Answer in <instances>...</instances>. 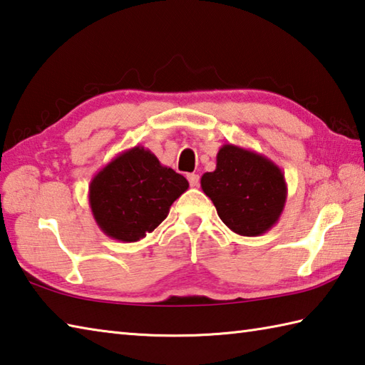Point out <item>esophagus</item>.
<instances>
[{"label":"esophagus","instance_id":"1","mask_svg":"<svg viewBox=\"0 0 365 365\" xmlns=\"http://www.w3.org/2000/svg\"><path fill=\"white\" fill-rule=\"evenodd\" d=\"M188 182L191 187H197L199 185V175L197 174H188Z\"/></svg>","mask_w":365,"mask_h":365}]
</instances>
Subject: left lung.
<instances>
[{"instance_id":"8db88e82","label":"left lung","mask_w":365,"mask_h":365,"mask_svg":"<svg viewBox=\"0 0 365 365\" xmlns=\"http://www.w3.org/2000/svg\"><path fill=\"white\" fill-rule=\"evenodd\" d=\"M205 196L230 230L245 237L267 232L280 220L288 187L282 169L264 155L232 144L217 153V168L201 178Z\"/></svg>"}]
</instances>
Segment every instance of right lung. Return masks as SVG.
<instances>
[{"label":"right lung","instance_id":"obj_1","mask_svg":"<svg viewBox=\"0 0 365 365\" xmlns=\"http://www.w3.org/2000/svg\"><path fill=\"white\" fill-rule=\"evenodd\" d=\"M188 187L183 175L163 166L148 148L135 145L91 178L88 202L99 230L128 244L158 227Z\"/></svg>","mask_w":365,"mask_h":365}]
</instances>
